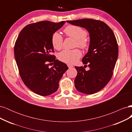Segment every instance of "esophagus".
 <instances>
[{
  "mask_svg": "<svg viewBox=\"0 0 132 132\" xmlns=\"http://www.w3.org/2000/svg\"><path fill=\"white\" fill-rule=\"evenodd\" d=\"M68 67L69 68H71L73 67V65H71V64H68Z\"/></svg>",
  "mask_w": 132,
  "mask_h": 132,
  "instance_id": "obj_1",
  "label": "esophagus"
}]
</instances>
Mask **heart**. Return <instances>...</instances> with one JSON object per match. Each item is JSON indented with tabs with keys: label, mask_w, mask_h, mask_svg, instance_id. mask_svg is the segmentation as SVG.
I'll return each instance as SVG.
<instances>
[{
	"label": "heart",
	"mask_w": 132,
	"mask_h": 132,
	"mask_svg": "<svg viewBox=\"0 0 132 132\" xmlns=\"http://www.w3.org/2000/svg\"><path fill=\"white\" fill-rule=\"evenodd\" d=\"M64 32L67 36L75 39V47L78 46L82 49H86L89 47V41L86 38L87 32L82 27L75 25H69L64 30ZM63 41V37L59 32H55L53 34L51 37V43L55 50H60L62 48ZM81 55V51L76 48L72 50H63L58 54V57L63 62L74 64L78 61Z\"/></svg>",
	"instance_id": "obj_1"
}]
</instances>
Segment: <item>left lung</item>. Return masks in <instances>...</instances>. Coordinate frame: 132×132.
Here are the masks:
<instances>
[{
	"label": "left lung",
	"mask_w": 132,
	"mask_h": 132,
	"mask_svg": "<svg viewBox=\"0 0 132 132\" xmlns=\"http://www.w3.org/2000/svg\"><path fill=\"white\" fill-rule=\"evenodd\" d=\"M89 31L90 42L87 52L82 59L90 69L75 67L78 74L74 80L75 88L86 94H93L103 89L113 75L118 47L113 31L106 23L91 19L67 21Z\"/></svg>",
	"instance_id": "1"
}]
</instances>
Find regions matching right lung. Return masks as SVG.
Instances as JSON below:
<instances>
[{
  "label": "right lung",
  "mask_w": 132,
  "mask_h": 132,
  "mask_svg": "<svg viewBox=\"0 0 132 132\" xmlns=\"http://www.w3.org/2000/svg\"><path fill=\"white\" fill-rule=\"evenodd\" d=\"M65 22L31 23L21 31L15 42L14 55L20 77L28 88L39 95L55 93L63 74L68 69L65 63L51 54L54 52L52 36ZM50 62L54 64L51 69Z\"/></svg>",
  "instance_id": "right-lung-1"
}]
</instances>
